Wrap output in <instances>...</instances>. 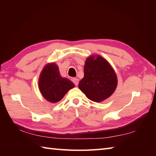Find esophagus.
Here are the masks:
<instances>
[{
    "mask_svg": "<svg viewBox=\"0 0 156 156\" xmlns=\"http://www.w3.org/2000/svg\"><path fill=\"white\" fill-rule=\"evenodd\" d=\"M72 82H74L76 86H78V78H72Z\"/></svg>",
    "mask_w": 156,
    "mask_h": 156,
    "instance_id": "esophagus-1",
    "label": "esophagus"
}]
</instances>
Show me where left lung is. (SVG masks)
<instances>
[{
  "label": "left lung",
  "instance_id": "obj_1",
  "mask_svg": "<svg viewBox=\"0 0 156 156\" xmlns=\"http://www.w3.org/2000/svg\"><path fill=\"white\" fill-rule=\"evenodd\" d=\"M84 76L78 84L90 101L100 102L110 97L117 87V76L107 59L92 55L86 59Z\"/></svg>",
  "mask_w": 156,
  "mask_h": 156
}]
</instances>
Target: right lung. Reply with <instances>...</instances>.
<instances>
[{
  "label": "right lung",
  "instance_id": "add662e5",
  "mask_svg": "<svg viewBox=\"0 0 156 156\" xmlns=\"http://www.w3.org/2000/svg\"><path fill=\"white\" fill-rule=\"evenodd\" d=\"M38 85L44 98L52 103L61 101L68 90L75 87L69 79L62 77L58 66L54 62L49 63L43 68Z\"/></svg>",
  "mask_w": 156,
  "mask_h": 156
}]
</instances>
